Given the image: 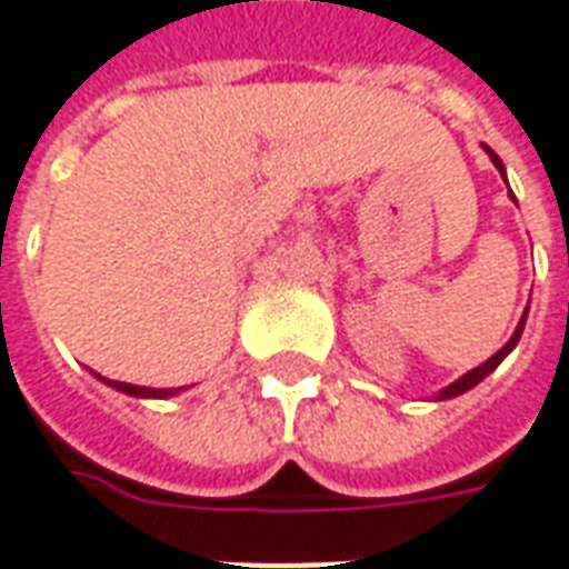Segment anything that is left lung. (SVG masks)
Wrapping results in <instances>:
<instances>
[{
  "mask_svg": "<svg viewBox=\"0 0 569 569\" xmlns=\"http://www.w3.org/2000/svg\"><path fill=\"white\" fill-rule=\"evenodd\" d=\"M483 148H487V144H483ZM487 154H489V158H492V163H496V170H499L501 176H505V167H501L499 154H496V151H489V148H487ZM511 198H515V194H511ZM523 325H527V312L520 316V322H517L511 340H508V343H505V347H501V350L496 352V356H489L483 366L471 368V371H468V375H461V378H458L456 383H449L446 390H440V397H437V399H452V397H458V393H468V390H471V387H477V383L483 381L487 375H492V371H496V368L501 366V359H505V356H508V352H511L517 347V340H520V335H523Z\"/></svg>",
  "mask_w": 569,
  "mask_h": 569,
  "instance_id": "left-lung-1",
  "label": "left lung"
}]
</instances>
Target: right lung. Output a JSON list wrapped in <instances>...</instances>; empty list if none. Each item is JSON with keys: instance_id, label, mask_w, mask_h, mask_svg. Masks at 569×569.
Wrapping results in <instances>:
<instances>
[{"instance_id": "1", "label": "right lung", "mask_w": 569, "mask_h": 569, "mask_svg": "<svg viewBox=\"0 0 569 569\" xmlns=\"http://www.w3.org/2000/svg\"><path fill=\"white\" fill-rule=\"evenodd\" d=\"M98 381H104L108 387L113 390H120V393H129V397H142V399H167V397H176L182 387H176V390H154V387H136V383H123V381H108V378H101L96 375Z\"/></svg>"}]
</instances>
